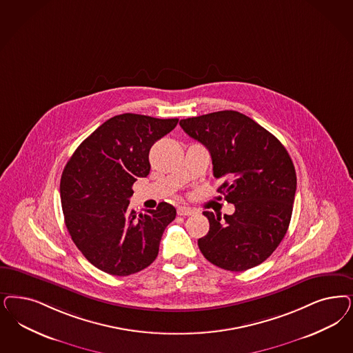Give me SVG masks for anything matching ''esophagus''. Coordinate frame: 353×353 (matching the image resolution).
<instances>
[{
  "label": "esophagus",
  "mask_w": 353,
  "mask_h": 353,
  "mask_svg": "<svg viewBox=\"0 0 353 353\" xmlns=\"http://www.w3.org/2000/svg\"><path fill=\"white\" fill-rule=\"evenodd\" d=\"M177 214H179L180 216H190V215L194 214V211H193L192 208H189V207L181 206L177 208Z\"/></svg>",
  "instance_id": "1"
}]
</instances>
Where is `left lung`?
<instances>
[{
  "instance_id": "1",
  "label": "left lung",
  "mask_w": 353,
  "mask_h": 353,
  "mask_svg": "<svg viewBox=\"0 0 353 353\" xmlns=\"http://www.w3.org/2000/svg\"><path fill=\"white\" fill-rule=\"evenodd\" d=\"M210 151L218 193L232 215L205 211L210 231L198 240L207 261L228 271L258 266L279 246L291 221L296 170L279 139L250 117L220 110L180 121Z\"/></svg>"
}]
</instances>
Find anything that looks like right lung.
Masks as SVG:
<instances>
[{"instance_id": "add662e5", "label": "right lung", "mask_w": 353, "mask_h": 353, "mask_svg": "<svg viewBox=\"0 0 353 353\" xmlns=\"http://www.w3.org/2000/svg\"><path fill=\"white\" fill-rule=\"evenodd\" d=\"M179 119L123 113L100 125L74 151L62 172V212L72 240L95 268L128 276L158 256L163 232L176 208L159 203L137 216L129 210L133 183L150 173L151 146Z\"/></svg>"}]
</instances>
